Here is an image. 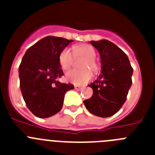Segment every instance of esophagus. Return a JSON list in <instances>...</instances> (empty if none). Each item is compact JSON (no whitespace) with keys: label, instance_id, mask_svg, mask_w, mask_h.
<instances>
[{"label":"esophagus","instance_id":"obj_1","mask_svg":"<svg viewBox=\"0 0 155 155\" xmlns=\"http://www.w3.org/2000/svg\"><path fill=\"white\" fill-rule=\"evenodd\" d=\"M74 89L77 90V91H81L82 89V87L78 85H74Z\"/></svg>","mask_w":155,"mask_h":155}]
</instances>
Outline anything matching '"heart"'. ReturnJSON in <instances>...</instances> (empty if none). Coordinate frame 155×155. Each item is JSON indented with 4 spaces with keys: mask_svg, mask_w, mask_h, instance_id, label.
Segmentation results:
<instances>
[{
    "mask_svg": "<svg viewBox=\"0 0 155 155\" xmlns=\"http://www.w3.org/2000/svg\"><path fill=\"white\" fill-rule=\"evenodd\" d=\"M96 52L93 46L87 44L77 45L73 47V53L68 48H65L59 55V64L64 71L70 69L74 62V57L76 59H83L80 64L81 70H71L65 75L67 81L76 85L86 84L91 80L93 73H96L98 65L95 61Z\"/></svg>",
    "mask_w": 155,
    "mask_h": 155,
    "instance_id": "obj_1",
    "label": "heart"
}]
</instances>
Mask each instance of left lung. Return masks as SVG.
I'll return each mask as SVG.
<instances>
[{"mask_svg":"<svg viewBox=\"0 0 155 155\" xmlns=\"http://www.w3.org/2000/svg\"><path fill=\"white\" fill-rule=\"evenodd\" d=\"M90 43L99 53L102 71L97 80L88 85L93 89V95L84 100V104L91 114L109 117L126 102L134 70L127 54L113 42L102 39Z\"/></svg>","mask_w":155,"mask_h":155,"instance_id":"obj_1","label":"left lung"}]
</instances>
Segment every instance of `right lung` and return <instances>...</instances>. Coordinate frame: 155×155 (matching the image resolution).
Returning <instances> with one entry per match:
<instances>
[{
    "label": "right lung",
    "instance_id": "right-lung-1",
    "mask_svg": "<svg viewBox=\"0 0 155 155\" xmlns=\"http://www.w3.org/2000/svg\"><path fill=\"white\" fill-rule=\"evenodd\" d=\"M73 40L46 36L25 52L18 68L20 89L28 109L35 116L48 118L62 109L65 93L71 84L57 79L64 75L59 55Z\"/></svg>",
    "mask_w": 155,
    "mask_h": 155
}]
</instances>
